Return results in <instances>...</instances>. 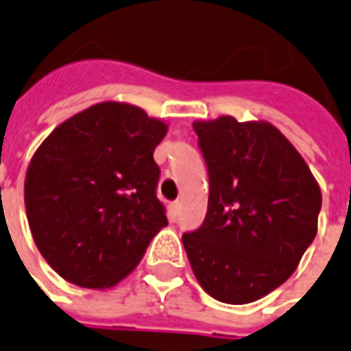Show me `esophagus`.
<instances>
[{
	"instance_id": "34e87169",
	"label": "esophagus",
	"mask_w": 351,
	"mask_h": 351,
	"mask_svg": "<svg viewBox=\"0 0 351 351\" xmlns=\"http://www.w3.org/2000/svg\"><path fill=\"white\" fill-rule=\"evenodd\" d=\"M180 200H175V202H171L169 206V215H171V219L176 220V217H178V213H180Z\"/></svg>"
}]
</instances>
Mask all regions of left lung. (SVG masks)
I'll return each instance as SVG.
<instances>
[{"mask_svg": "<svg viewBox=\"0 0 351 351\" xmlns=\"http://www.w3.org/2000/svg\"><path fill=\"white\" fill-rule=\"evenodd\" d=\"M209 175L202 226L182 234L213 299L247 304L286 282L317 234L321 189L299 151L267 121H195Z\"/></svg>", "mask_w": 351, "mask_h": 351, "instance_id": "8db88e82", "label": "left lung"}]
</instances>
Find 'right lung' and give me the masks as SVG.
I'll list each match as a JSON object with an SVG mask.
<instances>
[{"instance_id": "right-lung-1", "label": "right lung", "mask_w": 351, "mask_h": 351, "mask_svg": "<svg viewBox=\"0 0 351 351\" xmlns=\"http://www.w3.org/2000/svg\"><path fill=\"white\" fill-rule=\"evenodd\" d=\"M167 125L140 107L104 101L45 138L25 178L32 239L54 271L111 288L138 266L167 217L153 158Z\"/></svg>"}]
</instances>
